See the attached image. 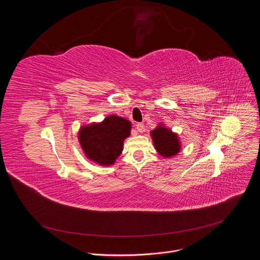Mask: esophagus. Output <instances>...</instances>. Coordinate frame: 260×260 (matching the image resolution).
Listing matches in <instances>:
<instances>
[{
  "mask_svg": "<svg viewBox=\"0 0 260 260\" xmlns=\"http://www.w3.org/2000/svg\"><path fill=\"white\" fill-rule=\"evenodd\" d=\"M136 128H137V131L139 133H143L144 129H145V126H144V124L142 122H139V123L136 124Z\"/></svg>",
  "mask_w": 260,
  "mask_h": 260,
  "instance_id": "1",
  "label": "esophagus"
}]
</instances>
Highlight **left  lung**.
Here are the masks:
<instances>
[{"instance_id": "8db88e82", "label": "left lung", "mask_w": 260, "mask_h": 260, "mask_svg": "<svg viewBox=\"0 0 260 260\" xmlns=\"http://www.w3.org/2000/svg\"><path fill=\"white\" fill-rule=\"evenodd\" d=\"M150 134L156 151L162 157L169 158L180 152L181 145L178 135L164 124L157 125Z\"/></svg>"}]
</instances>
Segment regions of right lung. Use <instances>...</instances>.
Listing matches in <instances>:
<instances>
[{"instance_id": "add662e5", "label": "right lung", "mask_w": 260, "mask_h": 260, "mask_svg": "<svg viewBox=\"0 0 260 260\" xmlns=\"http://www.w3.org/2000/svg\"><path fill=\"white\" fill-rule=\"evenodd\" d=\"M132 123L116 115H109L100 123L80 128L79 143L85 156L101 166L113 165L122 152L123 141L131 135Z\"/></svg>"}]
</instances>
